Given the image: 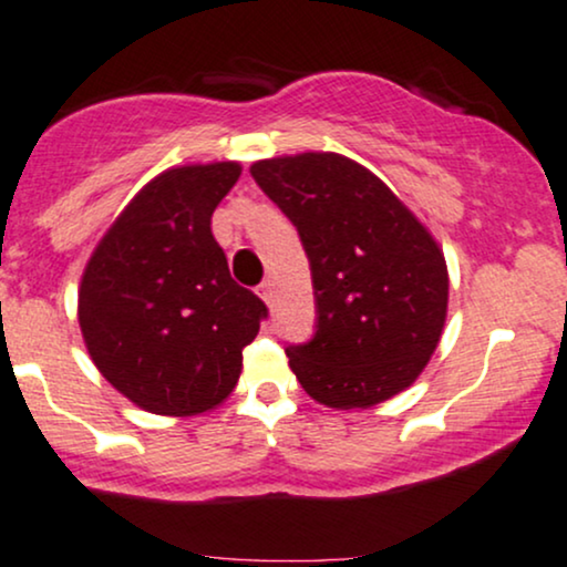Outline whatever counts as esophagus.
Here are the masks:
<instances>
[{
	"instance_id": "obj_1",
	"label": "esophagus",
	"mask_w": 567,
	"mask_h": 567,
	"mask_svg": "<svg viewBox=\"0 0 567 567\" xmlns=\"http://www.w3.org/2000/svg\"><path fill=\"white\" fill-rule=\"evenodd\" d=\"M258 296H261L266 303L275 301V285H271V279H264V282L258 285Z\"/></svg>"
}]
</instances>
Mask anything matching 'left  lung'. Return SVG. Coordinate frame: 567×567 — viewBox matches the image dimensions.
<instances>
[{
	"mask_svg": "<svg viewBox=\"0 0 567 567\" xmlns=\"http://www.w3.org/2000/svg\"><path fill=\"white\" fill-rule=\"evenodd\" d=\"M250 174L311 266L317 330L285 349L303 391L332 409H367L412 385L446 322V261L431 231L338 153L258 161Z\"/></svg>",
	"mask_w": 567,
	"mask_h": 567,
	"instance_id": "1",
	"label": "left lung"
}]
</instances>
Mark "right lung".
<instances>
[{"instance_id":"add662e5","label":"right lung","mask_w":567,"mask_h":567,"mask_svg":"<svg viewBox=\"0 0 567 567\" xmlns=\"http://www.w3.org/2000/svg\"><path fill=\"white\" fill-rule=\"evenodd\" d=\"M240 163L168 168L105 231L79 288L102 378L145 412L189 417L235 391L266 306L229 275L210 216Z\"/></svg>"}]
</instances>
